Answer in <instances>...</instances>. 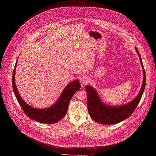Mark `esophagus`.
I'll list each match as a JSON object with an SVG mask.
<instances>
[{
  "instance_id": "obj_1",
  "label": "esophagus",
  "mask_w": 156,
  "mask_h": 156,
  "mask_svg": "<svg viewBox=\"0 0 156 156\" xmlns=\"http://www.w3.org/2000/svg\"><path fill=\"white\" fill-rule=\"evenodd\" d=\"M89 82V79L87 76H82L81 78L80 79V82L82 85H85L88 83Z\"/></svg>"
}]
</instances>
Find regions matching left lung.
Segmentation results:
<instances>
[{
  "mask_svg": "<svg viewBox=\"0 0 156 156\" xmlns=\"http://www.w3.org/2000/svg\"><path fill=\"white\" fill-rule=\"evenodd\" d=\"M135 50L140 61L143 79L140 90L134 99L129 103L119 105L111 106L105 104L100 99L97 90L90 85H87V107L91 118L99 123L104 125H113L119 123L128 118L134 111L141 99L146 85V73L142 62L141 55L137 48Z\"/></svg>",
  "mask_w": 156,
  "mask_h": 156,
  "instance_id": "1",
  "label": "left lung"
}]
</instances>
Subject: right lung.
I'll return each mask as SVG.
<instances>
[{"label":"right lung","mask_w":156,"mask_h":156,"mask_svg":"<svg viewBox=\"0 0 156 156\" xmlns=\"http://www.w3.org/2000/svg\"><path fill=\"white\" fill-rule=\"evenodd\" d=\"M17 62V60L16 61L12 75V87L16 98L25 114L36 122L46 124L55 123L64 118L67 113L71 98L81 88L79 80H76L69 83L62 90L59 98L52 106L45 109H38L27 104L19 93L15 83V73Z\"/></svg>","instance_id":"obj_1"}]
</instances>
